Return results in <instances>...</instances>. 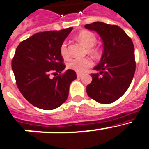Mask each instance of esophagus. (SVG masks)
Returning <instances> with one entry per match:
<instances>
[{
	"label": "esophagus",
	"mask_w": 149,
	"mask_h": 149,
	"mask_svg": "<svg viewBox=\"0 0 149 149\" xmlns=\"http://www.w3.org/2000/svg\"><path fill=\"white\" fill-rule=\"evenodd\" d=\"M76 75H77V77L78 78H81V76H82V74H81V73H78Z\"/></svg>",
	"instance_id": "esophagus-1"
}]
</instances>
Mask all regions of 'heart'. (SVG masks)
Returning a JSON list of instances; mask_svg holds the SVG:
<instances>
[{"label": "heart", "instance_id": "1", "mask_svg": "<svg viewBox=\"0 0 149 149\" xmlns=\"http://www.w3.org/2000/svg\"><path fill=\"white\" fill-rule=\"evenodd\" d=\"M78 41L88 48V52L92 55H97L98 49L93 47L96 41V37L92 32L84 30L80 32L77 36ZM60 54L63 58L68 59L70 57L68 50V45L66 42H63L60 47ZM93 65V62L90 58H75L70 61L68 65V68L77 73H84L91 68Z\"/></svg>", "mask_w": 149, "mask_h": 149}]
</instances>
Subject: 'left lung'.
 <instances>
[{"label":"left lung","mask_w":149,"mask_h":149,"mask_svg":"<svg viewBox=\"0 0 149 149\" xmlns=\"http://www.w3.org/2000/svg\"><path fill=\"white\" fill-rule=\"evenodd\" d=\"M96 31L103 42L100 63L91 74L92 82L87 86L88 96L97 102L110 104L120 99L129 88L135 73L134 47L123 29L116 25L96 21L84 26Z\"/></svg>","instance_id":"obj_1"}]
</instances>
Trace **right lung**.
Wrapping results in <instances>:
<instances>
[{"label": "right lung", "instance_id": "1", "mask_svg": "<svg viewBox=\"0 0 149 149\" xmlns=\"http://www.w3.org/2000/svg\"><path fill=\"white\" fill-rule=\"evenodd\" d=\"M73 28L33 35L19 44L12 61L16 84L24 97L36 108L53 110L68 99L76 72L67 70L60 47ZM61 74L53 78L51 73Z\"/></svg>", "mask_w": 149, "mask_h": 149}]
</instances>
